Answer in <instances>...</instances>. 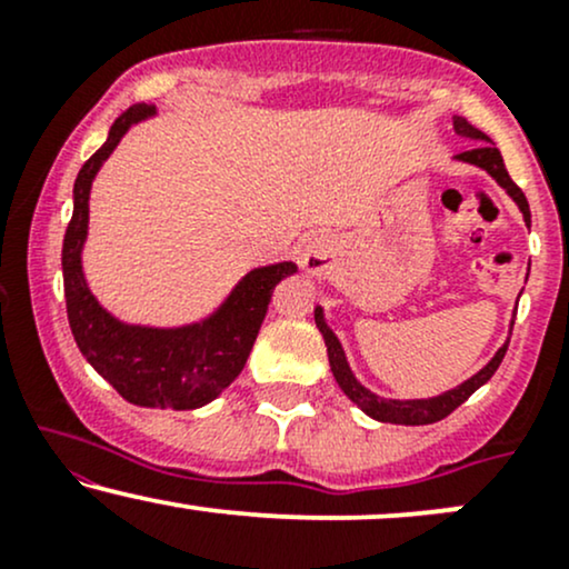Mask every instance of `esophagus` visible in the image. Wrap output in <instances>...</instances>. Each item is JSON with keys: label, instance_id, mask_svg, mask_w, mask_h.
I'll return each mask as SVG.
<instances>
[{"label": "esophagus", "instance_id": "obj_1", "mask_svg": "<svg viewBox=\"0 0 569 569\" xmlns=\"http://www.w3.org/2000/svg\"><path fill=\"white\" fill-rule=\"evenodd\" d=\"M302 264L307 272H312V276H326L331 267V251L329 246H326V240H310L305 248V257H302Z\"/></svg>", "mask_w": 569, "mask_h": 569}]
</instances>
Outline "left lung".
<instances>
[{
    "label": "left lung",
    "mask_w": 569,
    "mask_h": 569,
    "mask_svg": "<svg viewBox=\"0 0 569 569\" xmlns=\"http://www.w3.org/2000/svg\"><path fill=\"white\" fill-rule=\"evenodd\" d=\"M455 130L460 136H468V139L479 141V143H473L471 149H466V152L457 154V160H466V162H473V166L485 168V171L492 176V179L498 181L502 189H508V194L516 200V206H519L521 213H525V221L530 224V202H527L525 192H521V189L513 184L511 176H508L506 162H502V154L498 152V147H495V143H489V136L481 133L479 128H473L466 117H455ZM316 326L321 329V335L326 339L329 363H331V371H335V380L339 382V388L348 393L350 401H356L358 407L367 411V415L375 417V420L396 422V426H430V422H439L447 415H452L460 403H466L468 398H471L476 390H479L481 385H485L489 377L498 371L502 356H506V350H508V342H506L498 352H495L492 361H489L487 367L479 371V375H473L471 380L462 382L460 388L449 390V393L428 398V401H388V398H380V396L371 393V390L363 388V385L352 377L348 361H345L342 345H339L335 331L326 326L321 307L316 310Z\"/></svg>",
    "instance_id": "1"
}]
</instances>
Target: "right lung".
<instances>
[{"label":"right lung","mask_w":569,"mask_h":569,"mask_svg":"<svg viewBox=\"0 0 569 569\" xmlns=\"http://www.w3.org/2000/svg\"><path fill=\"white\" fill-rule=\"evenodd\" d=\"M152 112L154 109L143 103L126 109L109 130L107 143L77 173L74 213L63 234L61 253L67 316L77 348L126 401L136 407L198 409L213 401L243 371L272 291L286 276L297 272V264L280 262L248 272L217 316L187 329L126 326L96 302L80 264L88 234L90 184L122 133Z\"/></svg>","instance_id":"1"}]
</instances>
